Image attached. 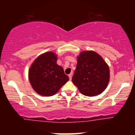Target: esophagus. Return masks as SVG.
Here are the masks:
<instances>
[{
    "mask_svg": "<svg viewBox=\"0 0 135 135\" xmlns=\"http://www.w3.org/2000/svg\"><path fill=\"white\" fill-rule=\"evenodd\" d=\"M69 79H70V80H71V79H72V72H71L70 74H69Z\"/></svg>",
    "mask_w": 135,
    "mask_h": 135,
    "instance_id": "esophagus-1",
    "label": "esophagus"
}]
</instances>
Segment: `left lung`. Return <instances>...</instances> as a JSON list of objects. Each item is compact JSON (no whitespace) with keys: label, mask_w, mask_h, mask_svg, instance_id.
Instances as JSON below:
<instances>
[{"label":"left lung","mask_w":135,"mask_h":135,"mask_svg":"<svg viewBox=\"0 0 135 135\" xmlns=\"http://www.w3.org/2000/svg\"><path fill=\"white\" fill-rule=\"evenodd\" d=\"M109 80V67L101 56L94 51L80 52L72 82L82 94L98 95L106 89Z\"/></svg>","instance_id":"obj_1"}]
</instances>
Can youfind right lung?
Returning <instances> with one entry per match:
<instances>
[{
	"label": "right lung",
	"instance_id": "1",
	"mask_svg": "<svg viewBox=\"0 0 135 135\" xmlns=\"http://www.w3.org/2000/svg\"><path fill=\"white\" fill-rule=\"evenodd\" d=\"M56 61L57 55L49 51L38 56L31 65L29 81L33 90L40 95H54L69 81V77Z\"/></svg>",
	"mask_w": 135,
	"mask_h": 135
}]
</instances>
